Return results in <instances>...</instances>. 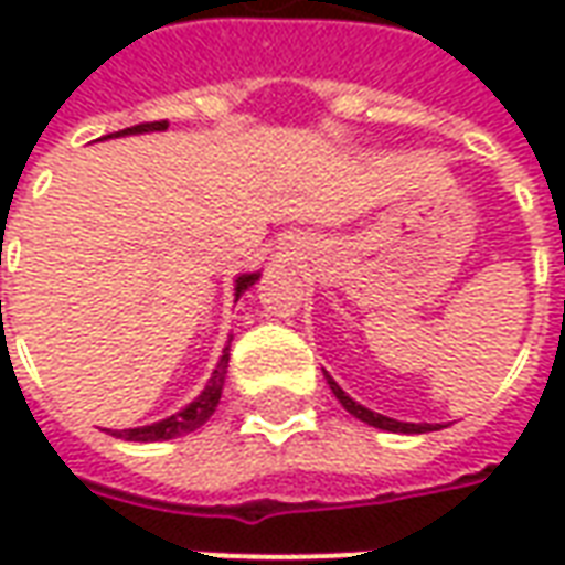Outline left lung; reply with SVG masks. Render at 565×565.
<instances>
[{
	"instance_id": "left-lung-1",
	"label": "left lung",
	"mask_w": 565,
	"mask_h": 565,
	"mask_svg": "<svg viewBox=\"0 0 565 565\" xmlns=\"http://www.w3.org/2000/svg\"><path fill=\"white\" fill-rule=\"evenodd\" d=\"M323 379L330 384L332 396L342 403L344 412H351L356 420H363V424L375 426V429H384V433H403V436H420V433H433V429H441V424H408V420H396V417H387V415H379V412H372L366 405H360L356 399H351L348 393L339 387V381L332 379L323 372Z\"/></svg>"
}]
</instances>
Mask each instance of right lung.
I'll list each match as a JSON object with an SVG mask.
<instances>
[{"mask_svg": "<svg viewBox=\"0 0 565 565\" xmlns=\"http://www.w3.org/2000/svg\"><path fill=\"white\" fill-rule=\"evenodd\" d=\"M162 129H169L166 120L160 124H141V127L132 129H120L115 132V139L120 136H141V132H162ZM111 139V136H108ZM259 281V271H242V275H235V302L242 299L247 287H254ZM230 342H233V335H230ZM230 342L223 348L221 360H217V366L211 372L209 384L202 387L193 403H186L181 412H174V415L162 417V420H153L148 426H132V429H115L111 436L117 438H127V441H169V438L186 436V433H193L199 426L205 424L211 415H214V408L221 403V393H223V381H226V366H230Z\"/></svg>", "mask_w": 565, "mask_h": 565, "instance_id": "1", "label": "right lung"}]
</instances>
